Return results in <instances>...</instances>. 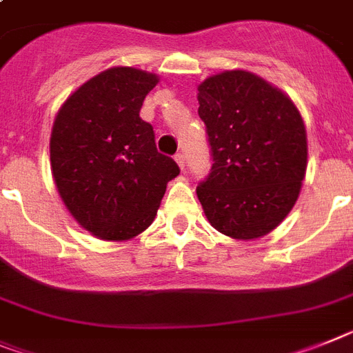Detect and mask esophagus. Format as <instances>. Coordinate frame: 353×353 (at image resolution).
Listing matches in <instances>:
<instances>
[{
	"label": "esophagus",
	"mask_w": 353,
	"mask_h": 353,
	"mask_svg": "<svg viewBox=\"0 0 353 353\" xmlns=\"http://www.w3.org/2000/svg\"><path fill=\"white\" fill-rule=\"evenodd\" d=\"M174 161L179 162L180 170H185V157H183V153H176V155H174Z\"/></svg>",
	"instance_id": "esophagus-1"
}]
</instances>
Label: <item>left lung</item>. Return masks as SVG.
<instances>
[{
  "mask_svg": "<svg viewBox=\"0 0 353 353\" xmlns=\"http://www.w3.org/2000/svg\"><path fill=\"white\" fill-rule=\"evenodd\" d=\"M212 168L196 188L214 228L234 239L266 236L296 203L307 134L280 89L248 71L214 74L198 87Z\"/></svg>",
  "mask_w": 353,
  "mask_h": 353,
  "instance_id": "obj_1",
  "label": "left lung"
}]
</instances>
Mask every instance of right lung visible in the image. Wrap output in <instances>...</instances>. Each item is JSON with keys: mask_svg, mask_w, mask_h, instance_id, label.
<instances>
[{"mask_svg": "<svg viewBox=\"0 0 353 353\" xmlns=\"http://www.w3.org/2000/svg\"><path fill=\"white\" fill-rule=\"evenodd\" d=\"M157 82L141 69L110 68L78 87L53 123L50 159L60 198L99 239L126 241L146 230L180 173L157 152L153 126L139 116Z\"/></svg>", "mask_w": 353, "mask_h": 353, "instance_id": "obj_1", "label": "right lung"}]
</instances>
